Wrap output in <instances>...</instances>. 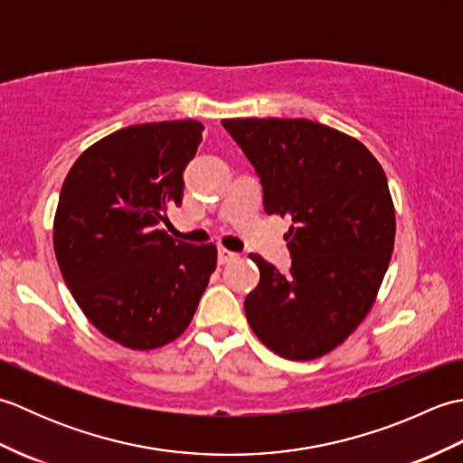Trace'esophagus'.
I'll list each match as a JSON object with an SVG mask.
<instances>
[{
  "label": "esophagus",
  "instance_id": "1",
  "mask_svg": "<svg viewBox=\"0 0 463 463\" xmlns=\"http://www.w3.org/2000/svg\"><path fill=\"white\" fill-rule=\"evenodd\" d=\"M237 257H239L237 252H232L229 249H224V247L219 249V264H226V262H231V260H234Z\"/></svg>",
  "mask_w": 463,
  "mask_h": 463
}]
</instances>
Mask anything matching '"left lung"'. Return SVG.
<instances>
[{
	"mask_svg": "<svg viewBox=\"0 0 463 463\" xmlns=\"http://www.w3.org/2000/svg\"><path fill=\"white\" fill-rule=\"evenodd\" d=\"M257 169L264 211L292 219L280 274L259 254L244 312L264 346L288 360L328 354L370 312L394 250L386 173L354 137L308 119H224Z\"/></svg>",
	"mask_w": 463,
	"mask_h": 463,
	"instance_id": "obj_1",
	"label": "left lung"
}]
</instances>
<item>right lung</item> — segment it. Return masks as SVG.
I'll return each mask as SVG.
<instances>
[{"mask_svg":"<svg viewBox=\"0 0 463 463\" xmlns=\"http://www.w3.org/2000/svg\"><path fill=\"white\" fill-rule=\"evenodd\" d=\"M203 123L131 125L103 137L67 173L53 221L59 270L93 326L155 350L189 326L216 269V247L175 241L161 222L183 199Z\"/></svg>","mask_w":463,"mask_h":463,"instance_id":"1","label":"right lung"}]
</instances>
